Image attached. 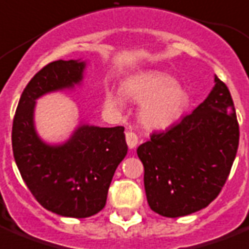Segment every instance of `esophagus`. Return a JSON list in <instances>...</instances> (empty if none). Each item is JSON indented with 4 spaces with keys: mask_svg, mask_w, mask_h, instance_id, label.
Listing matches in <instances>:
<instances>
[{
    "mask_svg": "<svg viewBox=\"0 0 249 249\" xmlns=\"http://www.w3.org/2000/svg\"><path fill=\"white\" fill-rule=\"evenodd\" d=\"M126 141L129 149H135L137 142H139V136L135 132H132V131H128L126 133Z\"/></svg>",
    "mask_w": 249,
    "mask_h": 249,
    "instance_id": "1",
    "label": "esophagus"
}]
</instances>
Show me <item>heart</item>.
Masks as SVG:
<instances>
[{
    "label": "heart",
    "mask_w": 249,
    "mask_h": 249,
    "mask_svg": "<svg viewBox=\"0 0 249 249\" xmlns=\"http://www.w3.org/2000/svg\"><path fill=\"white\" fill-rule=\"evenodd\" d=\"M122 91L113 86L104 89V106L121 112L126 106L124 96L141 103V122L153 129H165L179 120L188 106V94L168 75L146 72L132 76L122 84Z\"/></svg>",
    "instance_id": "obj_1"
}]
</instances>
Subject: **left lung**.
Masks as SVG:
<instances>
[{
    "label": "left lung",
    "instance_id": "obj_1",
    "mask_svg": "<svg viewBox=\"0 0 249 249\" xmlns=\"http://www.w3.org/2000/svg\"><path fill=\"white\" fill-rule=\"evenodd\" d=\"M238 143L231 91L215 76V86L194 112L137 147L150 209L179 217L210 205L227 182Z\"/></svg>",
    "mask_w": 249,
    "mask_h": 249
}]
</instances>
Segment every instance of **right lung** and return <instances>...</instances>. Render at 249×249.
Returning a JSON list of instances; mask_svg holds the SVG:
<instances>
[{
	"instance_id": "1",
	"label": "right lung",
	"mask_w": 249,
	"mask_h": 249,
	"mask_svg": "<svg viewBox=\"0 0 249 249\" xmlns=\"http://www.w3.org/2000/svg\"><path fill=\"white\" fill-rule=\"evenodd\" d=\"M85 61H54L33 77L21 94L12 123V151L22 179L48 211L89 217L106 206L118 164L127 154L124 127L80 124L66 142L49 145L36 131L38 98L73 89L84 77Z\"/></svg>"
}]
</instances>
